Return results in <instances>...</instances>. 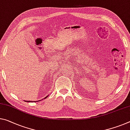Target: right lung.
Masks as SVG:
<instances>
[{
  "label": "right lung",
  "instance_id": "1",
  "mask_svg": "<svg viewBox=\"0 0 130 130\" xmlns=\"http://www.w3.org/2000/svg\"><path fill=\"white\" fill-rule=\"evenodd\" d=\"M47 96H46V97H45L44 98H46L47 97ZM25 102H26V101H25ZM26 102H30V101H26ZM32 102H33V101H32Z\"/></svg>",
  "mask_w": 130,
  "mask_h": 130
}]
</instances>
